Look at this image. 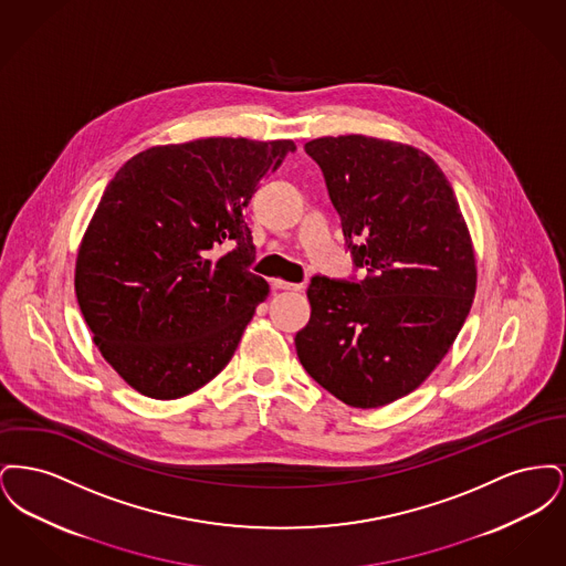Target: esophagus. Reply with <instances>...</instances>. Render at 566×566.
Returning a JSON list of instances; mask_svg holds the SVG:
<instances>
[{
  "mask_svg": "<svg viewBox=\"0 0 566 566\" xmlns=\"http://www.w3.org/2000/svg\"><path fill=\"white\" fill-rule=\"evenodd\" d=\"M273 286L277 291H303V284H293V282H284V280H273Z\"/></svg>",
  "mask_w": 566,
  "mask_h": 566,
  "instance_id": "1",
  "label": "esophagus"
}]
</instances>
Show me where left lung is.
<instances>
[{
  "label": "left lung",
  "instance_id": "obj_1",
  "mask_svg": "<svg viewBox=\"0 0 566 566\" xmlns=\"http://www.w3.org/2000/svg\"><path fill=\"white\" fill-rule=\"evenodd\" d=\"M305 153L367 277L312 280L296 356L350 407L392 403L431 376L469 316L478 286L469 227L441 167L409 144L328 135Z\"/></svg>",
  "mask_w": 566,
  "mask_h": 566
}]
</instances>
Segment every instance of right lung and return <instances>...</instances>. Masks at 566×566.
Segmentation results:
<instances>
[{"mask_svg": "<svg viewBox=\"0 0 566 566\" xmlns=\"http://www.w3.org/2000/svg\"><path fill=\"white\" fill-rule=\"evenodd\" d=\"M295 148L245 137L165 144L109 180L82 235L74 286L93 344L144 397H187L238 350L270 295L248 271L254 243L242 210Z\"/></svg>", "mask_w": 566, "mask_h": 566, "instance_id": "right-lung-1", "label": "right lung"}]
</instances>
